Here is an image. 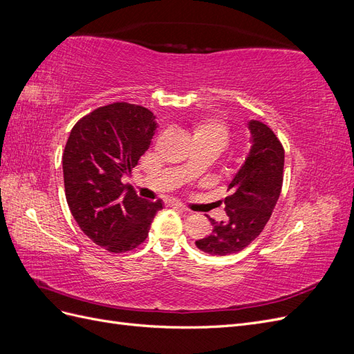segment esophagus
<instances>
[{
    "instance_id": "1",
    "label": "esophagus",
    "mask_w": 354,
    "mask_h": 354,
    "mask_svg": "<svg viewBox=\"0 0 354 354\" xmlns=\"http://www.w3.org/2000/svg\"><path fill=\"white\" fill-rule=\"evenodd\" d=\"M174 208H177V209H180V211H183V212L187 211V208H186L185 205H181V203H178V202L174 203Z\"/></svg>"
}]
</instances>
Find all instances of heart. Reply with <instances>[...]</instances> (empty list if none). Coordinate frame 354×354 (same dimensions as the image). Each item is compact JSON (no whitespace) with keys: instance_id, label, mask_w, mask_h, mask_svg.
I'll list each match as a JSON object with an SVG mask.
<instances>
[{"instance_id":"heart-1","label":"heart","mask_w":354,"mask_h":354,"mask_svg":"<svg viewBox=\"0 0 354 354\" xmlns=\"http://www.w3.org/2000/svg\"><path fill=\"white\" fill-rule=\"evenodd\" d=\"M195 143H208L217 146L220 151L227 146L230 133L227 125L216 118L201 120L194 125Z\"/></svg>"}]
</instances>
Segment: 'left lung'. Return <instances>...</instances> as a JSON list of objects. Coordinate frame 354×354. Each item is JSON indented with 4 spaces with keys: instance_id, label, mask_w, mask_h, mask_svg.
<instances>
[{
    "instance_id": "obj_1",
    "label": "left lung",
    "mask_w": 354,
    "mask_h": 354,
    "mask_svg": "<svg viewBox=\"0 0 354 354\" xmlns=\"http://www.w3.org/2000/svg\"><path fill=\"white\" fill-rule=\"evenodd\" d=\"M251 149L241 169L229 183L232 195L224 199L226 220L209 218L212 233L196 241L211 255H229L246 248L269 221L283 181L285 151L279 138L260 121H250Z\"/></svg>"
}]
</instances>
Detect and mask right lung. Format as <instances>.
<instances>
[{
    "label": "right lung",
    "instance_id": "right-lung-1",
    "mask_svg": "<svg viewBox=\"0 0 354 354\" xmlns=\"http://www.w3.org/2000/svg\"><path fill=\"white\" fill-rule=\"evenodd\" d=\"M155 115L143 106L118 102L102 106L73 125L63 152L69 209L87 236L109 252L137 248L162 201L138 198L121 178L151 146Z\"/></svg>",
    "mask_w": 354,
    "mask_h": 354
}]
</instances>
